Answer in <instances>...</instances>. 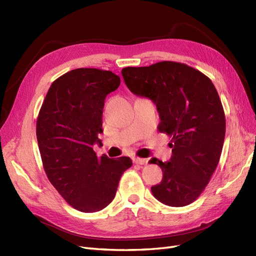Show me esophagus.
Here are the masks:
<instances>
[{"mask_svg":"<svg viewBox=\"0 0 256 256\" xmlns=\"http://www.w3.org/2000/svg\"><path fill=\"white\" fill-rule=\"evenodd\" d=\"M134 162L136 164H141V166H144L147 164V159H144V158H138V157H134Z\"/></svg>","mask_w":256,"mask_h":256,"instance_id":"obj_1","label":"esophagus"}]
</instances>
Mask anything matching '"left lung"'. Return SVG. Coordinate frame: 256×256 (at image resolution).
Segmentation results:
<instances>
[{
	"label": "left lung",
	"instance_id": "1",
	"mask_svg": "<svg viewBox=\"0 0 256 256\" xmlns=\"http://www.w3.org/2000/svg\"><path fill=\"white\" fill-rule=\"evenodd\" d=\"M122 74L136 96L150 98L159 112L160 132L172 138L171 160L152 158L164 177L154 196L172 207L189 205L200 196L219 164L226 136V115L212 80L177 62L126 67Z\"/></svg>",
	"mask_w": 256,
	"mask_h": 256
}]
</instances>
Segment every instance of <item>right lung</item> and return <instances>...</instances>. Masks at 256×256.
<instances>
[{
    "label": "right lung",
    "mask_w": 256,
    "mask_h": 256,
    "mask_svg": "<svg viewBox=\"0 0 256 256\" xmlns=\"http://www.w3.org/2000/svg\"><path fill=\"white\" fill-rule=\"evenodd\" d=\"M120 84L110 70L74 69L51 84L38 114L36 136L44 172L66 202L82 212L109 205L122 173L132 166L128 157H97L92 150L100 144L104 99Z\"/></svg>",
    "instance_id": "add662e5"
}]
</instances>
